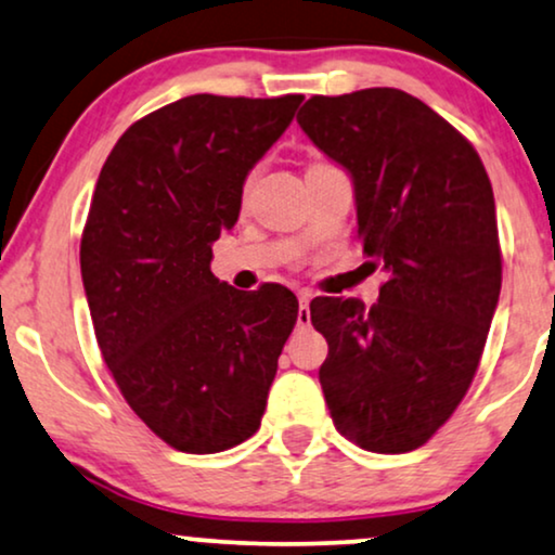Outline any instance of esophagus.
<instances>
[{
    "label": "esophagus",
    "mask_w": 555,
    "mask_h": 555,
    "mask_svg": "<svg viewBox=\"0 0 555 555\" xmlns=\"http://www.w3.org/2000/svg\"><path fill=\"white\" fill-rule=\"evenodd\" d=\"M310 299H312V292H307V289L299 292V312H297L299 327L310 325Z\"/></svg>",
    "instance_id": "34e87169"
}]
</instances>
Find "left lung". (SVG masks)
Returning a JSON list of instances; mask_svg holds the SVG:
<instances>
[{"mask_svg":"<svg viewBox=\"0 0 555 555\" xmlns=\"http://www.w3.org/2000/svg\"><path fill=\"white\" fill-rule=\"evenodd\" d=\"M297 122L353 177L363 254L387 271L371 310L310 305L330 348V417L366 451H415L466 397L500 299L492 181L474 145L402 89L318 94Z\"/></svg>","mask_w":555,"mask_h":555,"instance_id":"1","label":"left lung"}]
</instances>
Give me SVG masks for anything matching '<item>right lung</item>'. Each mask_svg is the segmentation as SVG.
<instances>
[{
	"label": "right lung",
	"mask_w": 555,
	"mask_h": 555,
	"mask_svg": "<svg viewBox=\"0 0 555 555\" xmlns=\"http://www.w3.org/2000/svg\"><path fill=\"white\" fill-rule=\"evenodd\" d=\"M301 94H194L132 122L104 160L81 235L94 335L130 410L181 453L228 451L261 425L299 301L237 292L212 243L243 181L289 128Z\"/></svg>",
	"instance_id": "1"
}]
</instances>
